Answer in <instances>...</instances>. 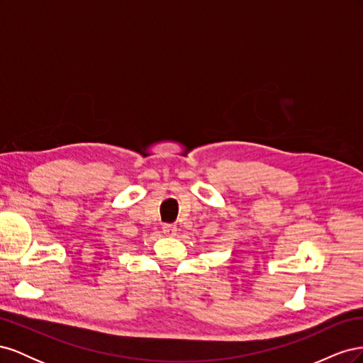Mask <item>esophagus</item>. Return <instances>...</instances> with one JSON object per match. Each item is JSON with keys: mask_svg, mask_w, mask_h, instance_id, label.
I'll return each mask as SVG.
<instances>
[{"mask_svg": "<svg viewBox=\"0 0 363 363\" xmlns=\"http://www.w3.org/2000/svg\"><path fill=\"white\" fill-rule=\"evenodd\" d=\"M163 233L167 236H175V235H177V225H175V224H164L163 225Z\"/></svg>", "mask_w": 363, "mask_h": 363, "instance_id": "1", "label": "esophagus"}]
</instances>
